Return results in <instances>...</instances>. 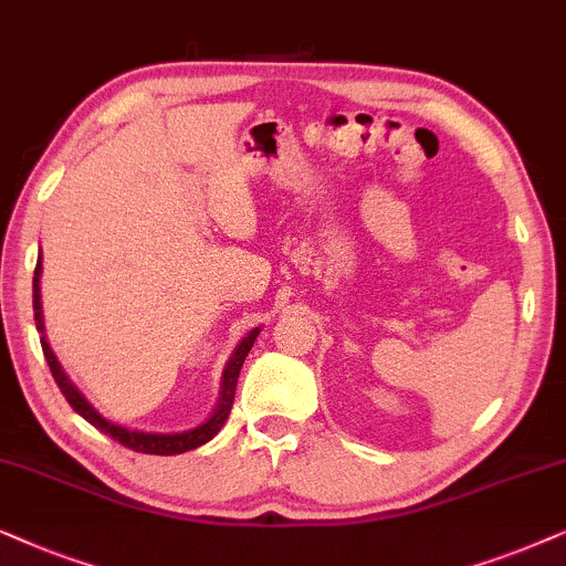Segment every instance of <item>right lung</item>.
Listing matches in <instances>:
<instances>
[{
  "label": "right lung",
  "instance_id": "1",
  "mask_svg": "<svg viewBox=\"0 0 566 566\" xmlns=\"http://www.w3.org/2000/svg\"><path fill=\"white\" fill-rule=\"evenodd\" d=\"M38 276H41V261L35 263V276H33V311H35V328L41 331V346H43V357H46L49 367H51V375H54L59 390H62L66 401L74 411L80 413V417H85L90 424L101 429L113 440L120 442L124 448H132L137 450V453H147V455H178V453H186V450H193L199 446H205V442L212 440V437L220 432L224 421H228L230 411H232V401H235V388H238V375H240V367H243V361L248 357V352H251V346L255 342V336H259V328H253L251 334H248L240 346L232 354L228 367H224V380H222V398H220V406H217L212 417H209L205 424L196 427V429H188V432H180V434H153V432H137V429H124L118 424H111L108 419H103L101 413H97L93 406H90L85 398L77 388L72 386L70 378L62 373V367H59V361L54 357V352H51V346L46 342V336H43V315H41V295H38Z\"/></svg>",
  "mask_w": 566,
  "mask_h": 566
}]
</instances>
